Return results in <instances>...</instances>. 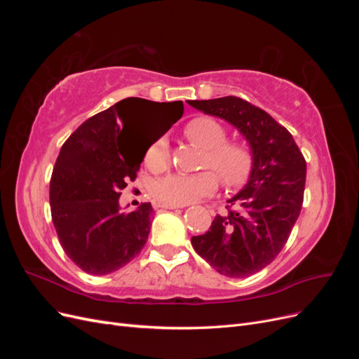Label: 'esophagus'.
<instances>
[{
    "instance_id": "1",
    "label": "esophagus",
    "mask_w": 359,
    "mask_h": 359,
    "mask_svg": "<svg viewBox=\"0 0 359 359\" xmlns=\"http://www.w3.org/2000/svg\"><path fill=\"white\" fill-rule=\"evenodd\" d=\"M158 208H165V210H177L181 208L178 205H168V203H158Z\"/></svg>"
}]
</instances>
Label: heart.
Here are the masks:
<instances>
[{
  "mask_svg": "<svg viewBox=\"0 0 359 359\" xmlns=\"http://www.w3.org/2000/svg\"><path fill=\"white\" fill-rule=\"evenodd\" d=\"M184 135L191 144L203 149L202 169H212L226 187H238L248 180L253 169V153L241 140H227L226 127L212 116H196L184 126ZM145 165L153 172L166 170L170 165V149L165 136L149 144L145 153ZM212 170L194 175L175 173L154 182L151 193L168 205H187L214 193L219 186Z\"/></svg>",
  "mask_w": 359,
  "mask_h": 359,
  "instance_id": "heart-1",
  "label": "heart"
}]
</instances>
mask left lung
Masks as SVG:
<instances>
[{
    "instance_id": "8db88e82",
    "label": "left lung",
    "mask_w": 359,
    "mask_h": 359,
    "mask_svg": "<svg viewBox=\"0 0 359 359\" xmlns=\"http://www.w3.org/2000/svg\"><path fill=\"white\" fill-rule=\"evenodd\" d=\"M187 103L235 126L252 148L245 187L227 201L208 232L191 238L196 253L220 274L248 277L273 262L289 240L304 201L306 158L283 126L240 97Z\"/></svg>"
}]
</instances>
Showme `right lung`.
Returning a JSON list of instances; mask_svg holds the SVG:
<instances>
[{
    "label": "right lung",
    "mask_w": 359,
    "mask_h": 359,
    "mask_svg": "<svg viewBox=\"0 0 359 359\" xmlns=\"http://www.w3.org/2000/svg\"><path fill=\"white\" fill-rule=\"evenodd\" d=\"M168 110L172 118L167 130L182 116V102L128 97L86 119L61 147L50 178L52 222L62 250L85 273L111 274L144 248L153 206L147 202L123 212L118 201L136 180L147 148L160 137H136L134 123Z\"/></svg>",
    "instance_id": "right-lung-1"
}]
</instances>
